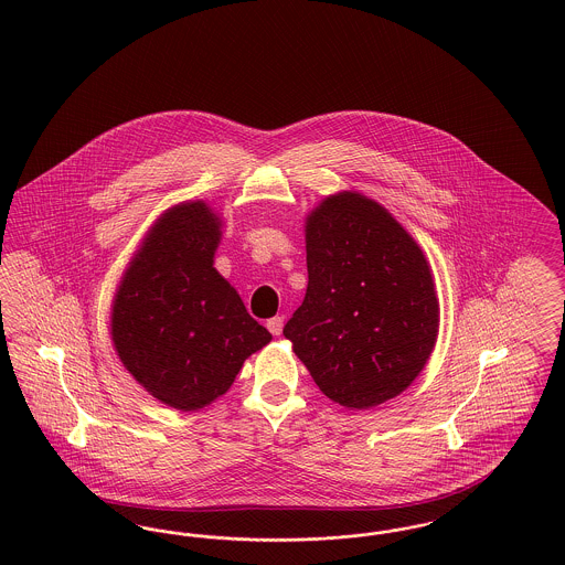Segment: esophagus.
I'll list each match as a JSON object with an SVG mask.
<instances>
[{
	"mask_svg": "<svg viewBox=\"0 0 565 565\" xmlns=\"http://www.w3.org/2000/svg\"><path fill=\"white\" fill-rule=\"evenodd\" d=\"M267 328H269L270 334L279 337V334H281V330H284V318H281V316L270 318V320H267Z\"/></svg>",
	"mask_w": 565,
	"mask_h": 565,
	"instance_id": "1",
	"label": "esophagus"
}]
</instances>
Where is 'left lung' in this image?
<instances>
[{
	"label": "left lung",
	"instance_id": "8db88e82",
	"mask_svg": "<svg viewBox=\"0 0 565 565\" xmlns=\"http://www.w3.org/2000/svg\"><path fill=\"white\" fill-rule=\"evenodd\" d=\"M307 295L284 337L323 394L345 408L385 403L415 381L438 334V298L422 247L360 192L307 215Z\"/></svg>",
	"mask_w": 565,
	"mask_h": 565
}]
</instances>
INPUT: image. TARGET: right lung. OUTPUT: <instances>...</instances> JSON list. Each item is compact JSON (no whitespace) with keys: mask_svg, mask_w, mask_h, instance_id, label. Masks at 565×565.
<instances>
[{"mask_svg":"<svg viewBox=\"0 0 565 565\" xmlns=\"http://www.w3.org/2000/svg\"><path fill=\"white\" fill-rule=\"evenodd\" d=\"M222 220L203 203H180L154 222L111 305V341L150 396L199 411L233 385L270 332L214 269Z\"/></svg>","mask_w":565,"mask_h":565,"instance_id":"add662e5","label":"right lung"}]
</instances>
